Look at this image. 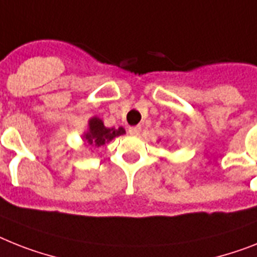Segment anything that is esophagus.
<instances>
[{
	"label": "esophagus",
	"instance_id": "esophagus-1",
	"mask_svg": "<svg viewBox=\"0 0 257 257\" xmlns=\"http://www.w3.org/2000/svg\"><path fill=\"white\" fill-rule=\"evenodd\" d=\"M142 131V128L139 126H134V127H128V133L131 134V135H139Z\"/></svg>",
	"mask_w": 257,
	"mask_h": 257
}]
</instances>
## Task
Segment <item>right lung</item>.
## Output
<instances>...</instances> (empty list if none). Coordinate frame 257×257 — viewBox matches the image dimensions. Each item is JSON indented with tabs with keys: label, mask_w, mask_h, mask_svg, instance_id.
<instances>
[{
	"label": "right lung",
	"mask_w": 257,
	"mask_h": 257,
	"mask_svg": "<svg viewBox=\"0 0 257 257\" xmlns=\"http://www.w3.org/2000/svg\"><path fill=\"white\" fill-rule=\"evenodd\" d=\"M124 128L119 127V128H107L103 126V122L99 118H92L89 120V131L84 135L90 146L93 147H99L105 144L106 142H110L115 137L123 135Z\"/></svg>",
	"instance_id": "obj_1"
}]
</instances>
